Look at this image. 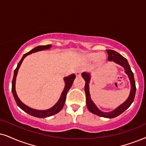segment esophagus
I'll use <instances>...</instances> for the list:
<instances>
[{
    "label": "esophagus",
    "mask_w": 146,
    "mask_h": 146,
    "mask_svg": "<svg viewBox=\"0 0 146 146\" xmlns=\"http://www.w3.org/2000/svg\"><path fill=\"white\" fill-rule=\"evenodd\" d=\"M82 69H77L76 71H75V75H76V76L77 77H80L81 76V74H82Z\"/></svg>",
    "instance_id": "esophagus-1"
}]
</instances>
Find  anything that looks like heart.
Returning <instances> with one entry per match:
<instances>
[{"instance_id": "1", "label": "heart", "mask_w": 146, "mask_h": 146, "mask_svg": "<svg viewBox=\"0 0 146 146\" xmlns=\"http://www.w3.org/2000/svg\"><path fill=\"white\" fill-rule=\"evenodd\" d=\"M88 58L90 60H95L97 59V62L98 63H102L105 59V56L102 53L98 54V53H90L88 54Z\"/></svg>"}]
</instances>
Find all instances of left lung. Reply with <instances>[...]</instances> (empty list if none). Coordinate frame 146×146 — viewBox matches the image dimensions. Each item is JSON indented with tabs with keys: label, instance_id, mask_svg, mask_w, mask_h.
<instances>
[{
	"label": "left lung",
	"instance_id": "1",
	"mask_svg": "<svg viewBox=\"0 0 146 146\" xmlns=\"http://www.w3.org/2000/svg\"><path fill=\"white\" fill-rule=\"evenodd\" d=\"M107 53H108V60L109 61H114L116 63L120 64L125 68V72L128 75L129 78L130 79L131 85V89L130 95L129 96L128 99L125 102L119 106L118 108L114 110L113 111L110 112H103L100 111L98 108H97L96 106L94 104L90 98V92H89V82L90 79V75L89 73H83L82 75L83 78L86 81V84H85L84 90L86 92V104L88 106V110L90 112H92L93 114H96L98 116L105 118H109V119H112V118H115L122 114L123 112L125 111L127 108L131 106L132 102H133L135 96L136 92V86H135V82L133 73L129 64L128 63V61L125 57H123L122 55H121L117 52L112 50H107Z\"/></svg>",
	"mask_w": 146,
	"mask_h": 146
}]
</instances>
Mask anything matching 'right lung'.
I'll use <instances>...</instances> for the list:
<instances>
[{
  "mask_svg": "<svg viewBox=\"0 0 146 146\" xmlns=\"http://www.w3.org/2000/svg\"><path fill=\"white\" fill-rule=\"evenodd\" d=\"M50 46H51L50 44H48V45H45V46H37L35 48L32 49V50L28 52L25 53V54L23 56V57H22L21 60H20L19 62L17 64V68L14 71V76L12 81V92H13V94L14 98L18 106H19L20 108H21L23 111H25V112H27V114H30V115H32L33 117H35L46 118V117H50V116H52L54 115V114L59 112L60 110H62V108H63L64 102H65L66 96H67L68 91H69L70 88H71V87L72 86L73 81H74V79L75 78V75L72 74L71 75H70V76L65 77V78L64 79V82H65V87H64V89L63 90V92H62L61 96H60L59 100L58 101V102H57L54 106L52 107L51 108H50L48 110H38L33 109V108H29V107L26 106V105L24 104L23 102H21V100H20L19 98H18L17 96V94L15 92V80H16L18 70L19 69L22 62H23V60L24 58H25V57L27 56L28 54H30L33 52H38V51L43 50L49 49L50 48Z\"/></svg>",
  "mask_w": 146,
  "mask_h": 146,
  "instance_id": "obj_1",
  "label": "right lung"
}]
</instances>
